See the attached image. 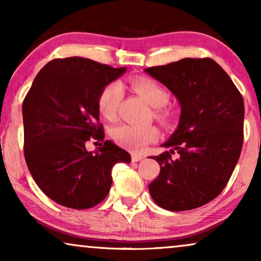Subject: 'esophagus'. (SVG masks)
<instances>
[{
	"instance_id": "obj_1",
	"label": "esophagus",
	"mask_w": 261,
	"mask_h": 261,
	"mask_svg": "<svg viewBox=\"0 0 261 261\" xmlns=\"http://www.w3.org/2000/svg\"><path fill=\"white\" fill-rule=\"evenodd\" d=\"M142 159H144V155L137 154V153H133V154H132V162H140Z\"/></svg>"
}]
</instances>
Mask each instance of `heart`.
I'll return each instance as SVG.
<instances>
[{
    "mask_svg": "<svg viewBox=\"0 0 261 261\" xmlns=\"http://www.w3.org/2000/svg\"><path fill=\"white\" fill-rule=\"evenodd\" d=\"M133 88L140 94L149 106L158 109L156 117L165 119L166 113L160 110L169 102V92L149 78H137L132 82ZM122 98V85L119 82H113L106 85L99 92L97 98L98 112L106 120L113 121L116 119L117 108ZM159 137V130L152 124L138 126V124H121L114 128L113 138L117 144L130 151L139 152L144 149L151 142L155 141Z\"/></svg>",
    "mask_w": 261,
    "mask_h": 261,
    "instance_id": "1",
    "label": "heart"
}]
</instances>
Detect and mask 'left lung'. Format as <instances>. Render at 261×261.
<instances>
[{"label":"left lung","mask_w":261,"mask_h":261,"mask_svg":"<svg viewBox=\"0 0 261 261\" xmlns=\"http://www.w3.org/2000/svg\"><path fill=\"white\" fill-rule=\"evenodd\" d=\"M176 96L179 122L153 156L159 176L148 185L153 201L170 212L202 206L226 187L244 141V99L226 71L210 58H184L145 69ZM177 153V158L172 154Z\"/></svg>","instance_id":"left-lung-1"}]
</instances>
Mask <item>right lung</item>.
I'll return each mask as SVG.
<instances>
[{
	"label": "right lung",
	"instance_id": "obj_1",
	"mask_svg": "<svg viewBox=\"0 0 261 261\" xmlns=\"http://www.w3.org/2000/svg\"><path fill=\"white\" fill-rule=\"evenodd\" d=\"M126 72L82 57L53 59L39 71L23 99L24 159L35 183L60 205L89 209L112 187L116 163L129 153L106 140L94 152L85 142L103 140L97 98Z\"/></svg>",
	"mask_w": 261,
	"mask_h": 261
}]
</instances>
